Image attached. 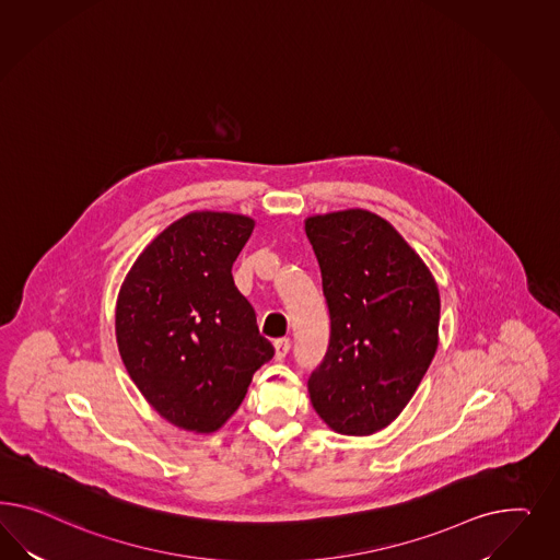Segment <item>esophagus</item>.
I'll return each instance as SVG.
<instances>
[{
    "label": "esophagus",
    "instance_id": "34e87169",
    "mask_svg": "<svg viewBox=\"0 0 560 560\" xmlns=\"http://www.w3.org/2000/svg\"><path fill=\"white\" fill-rule=\"evenodd\" d=\"M289 349H291V340L288 337H283V339L275 340V359H285V355L289 353Z\"/></svg>",
    "mask_w": 560,
    "mask_h": 560
}]
</instances>
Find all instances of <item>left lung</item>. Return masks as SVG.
<instances>
[{
    "mask_svg": "<svg viewBox=\"0 0 560 560\" xmlns=\"http://www.w3.org/2000/svg\"><path fill=\"white\" fill-rule=\"evenodd\" d=\"M305 236L330 314L310 400L335 431L372 435L402 412L435 357L440 289L407 240L372 211L307 218Z\"/></svg>",
    "mask_w": 560,
    "mask_h": 560,
    "instance_id": "obj_1",
    "label": "left lung"
}]
</instances>
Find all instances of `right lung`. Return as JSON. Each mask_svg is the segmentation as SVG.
Wrapping results in <instances>:
<instances>
[{
	"instance_id": "obj_1",
	"label": "right lung",
	"mask_w": 560,
	"mask_h": 560,
	"mask_svg": "<svg viewBox=\"0 0 560 560\" xmlns=\"http://www.w3.org/2000/svg\"><path fill=\"white\" fill-rule=\"evenodd\" d=\"M253 230L246 215L188 213L153 237L120 285V359L153 410L180 429H220L275 355L232 277Z\"/></svg>"
}]
</instances>
